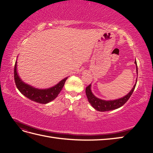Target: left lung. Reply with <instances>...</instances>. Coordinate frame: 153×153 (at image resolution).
<instances>
[{
	"label": "left lung",
	"mask_w": 153,
	"mask_h": 153,
	"mask_svg": "<svg viewBox=\"0 0 153 153\" xmlns=\"http://www.w3.org/2000/svg\"><path fill=\"white\" fill-rule=\"evenodd\" d=\"M135 64L136 66L137 73H138L137 65V62H136V60H135ZM136 83H137V80H136V82L134 87H133L132 89L129 92L128 94H127L126 96L122 97V98H120L116 100H102V99L97 98V97H96L93 95L91 91V84H90L89 86H87L86 87L85 93H86L87 99H88L89 102L91 105V106L95 110H98V111H100V112L109 111V110H115L120 108V107L122 106L127 101H128V99H129V97H131L133 92H134Z\"/></svg>",
	"instance_id": "8db88e82"
}]
</instances>
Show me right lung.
Instances as JSON below:
<instances>
[{
    "label": "right lung",
    "mask_w": 153,
    "mask_h": 153,
    "mask_svg": "<svg viewBox=\"0 0 153 153\" xmlns=\"http://www.w3.org/2000/svg\"><path fill=\"white\" fill-rule=\"evenodd\" d=\"M14 74L16 85L19 92L29 99L41 104H47L56 99L62 89L64 83L68 79V77H65L53 87L41 89L28 85L21 79L17 71V61H16L15 63Z\"/></svg>",
    "instance_id": "obj_1"
}]
</instances>
